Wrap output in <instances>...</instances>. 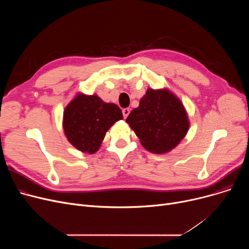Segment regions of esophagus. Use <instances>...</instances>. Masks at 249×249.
Instances as JSON below:
<instances>
[{"label": "esophagus", "instance_id": "obj_1", "mask_svg": "<svg viewBox=\"0 0 249 249\" xmlns=\"http://www.w3.org/2000/svg\"><path fill=\"white\" fill-rule=\"evenodd\" d=\"M122 113H123L124 118H127L128 115H129V113H130V109H129V108H125V109L122 110Z\"/></svg>", "mask_w": 249, "mask_h": 249}]
</instances>
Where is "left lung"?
Wrapping results in <instances>:
<instances>
[{
    "label": "left lung",
    "instance_id": "obj_1",
    "mask_svg": "<svg viewBox=\"0 0 249 249\" xmlns=\"http://www.w3.org/2000/svg\"><path fill=\"white\" fill-rule=\"evenodd\" d=\"M141 145L152 153H166L187 135L190 121L181 101L168 89H147L139 106L127 117Z\"/></svg>",
    "mask_w": 249,
    "mask_h": 249
}]
</instances>
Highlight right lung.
I'll list each match as a JSON object with an SVG mask.
<instances>
[{
    "instance_id": "add662e5",
    "label": "right lung",
    "mask_w": 249,
    "mask_h": 249,
    "mask_svg": "<svg viewBox=\"0 0 249 249\" xmlns=\"http://www.w3.org/2000/svg\"><path fill=\"white\" fill-rule=\"evenodd\" d=\"M123 119L121 109L104 102L96 94L78 93L63 111L62 127L69 142L77 150L97 152L108 130Z\"/></svg>"
}]
</instances>
